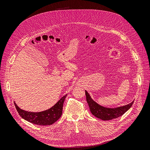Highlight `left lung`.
<instances>
[{
	"label": "left lung",
	"mask_w": 150,
	"mask_h": 150,
	"mask_svg": "<svg viewBox=\"0 0 150 150\" xmlns=\"http://www.w3.org/2000/svg\"><path fill=\"white\" fill-rule=\"evenodd\" d=\"M85 93L86 101H87L89 105L91 112L94 116L104 121L115 119L123 115L132 106L134 102H131V103L123 106L115 108H109L99 105V104L93 101L92 98H91L89 94L86 91H85Z\"/></svg>",
	"instance_id": "8db88e82"
}]
</instances>
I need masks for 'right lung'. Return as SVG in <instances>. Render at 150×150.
<instances>
[{"label": "right lung", "instance_id": "1", "mask_svg": "<svg viewBox=\"0 0 150 150\" xmlns=\"http://www.w3.org/2000/svg\"><path fill=\"white\" fill-rule=\"evenodd\" d=\"M66 96L67 94L62 97L52 108L42 112H34L26 111L18 107L16 103H14V104L18 113L25 120L38 125H51L61 117L62 114L63 103Z\"/></svg>", "mask_w": 150, "mask_h": 150}]
</instances>
